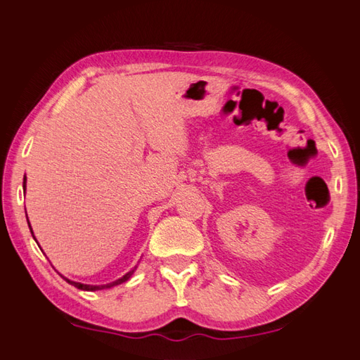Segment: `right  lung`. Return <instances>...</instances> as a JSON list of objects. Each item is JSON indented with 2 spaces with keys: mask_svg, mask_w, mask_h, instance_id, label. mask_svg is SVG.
I'll return each mask as SVG.
<instances>
[{
  "mask_svg": "<svg viewBox=\"0 0 360 360\" xmlns=\"http://www.w3.org/2000/svg\"><path fill=\"white\" fill-rule=\"evenodd\" d=\"M25 181H26V179H23V187H25ZM30 230H31V226H30ZM31 233H32V230H31ZM132 274H134V271H130V272H127L126 276H124V277L117 278L116 282L107 283V285H101V286H94V285H83V283H78V282H70V280H69V278H66V277H63V278L66 280L68 283L74 285L75 288H78V290H83V291H97V290H107V288H112V286H116V285H120V283H122V282H126V280H129V278H130V276H132Z\"/></svg>",
  "mask_w": 360,
  "mask_h": 360,
  "instance_id": "1",
  "label": "right lung"
}]
</instances>
